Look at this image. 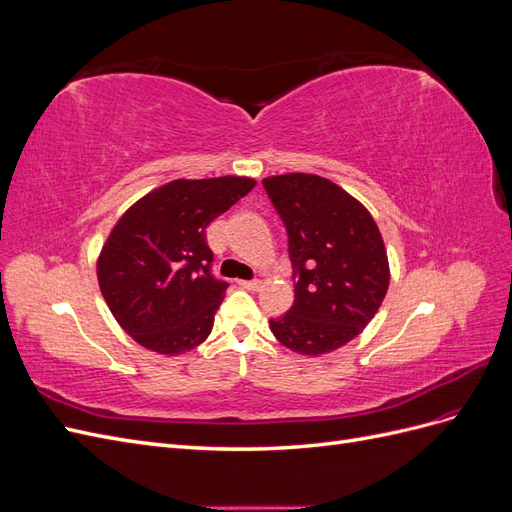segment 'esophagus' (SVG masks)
<instances>
[{
	"label": "esophagus",
	"instance_id": "34e87169",
	"mask_svg": "<svg viewBox=\"0 0 512 512\" xmlns=\"http://www.w3.org/2000/svg\"><path fill=\"white\" fill-rule=\"evenodd\" d=\"M239 286H243L245 290H258L260 288V280H245V282H239Z\"/></svg>",
	"mask_w": 512,
	"mask_h": 512
}]
</instances>
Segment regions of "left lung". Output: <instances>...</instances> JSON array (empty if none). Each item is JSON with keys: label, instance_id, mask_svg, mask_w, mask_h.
Here are the masks:
<instances>
[{"label": "left lung", "instance_id": "1", "mask_svg": "<svg viewBox=\"0 0 512 512\" xmlns=\"http://www.w3.org/2000/svg\"><path fill=\"white\" fill-rule=\"evenodd\" d=\"M284 222L294 303L271 331L286 348L318 356L359 335L389 290V260L369 211L333 181L290 173L262 179Z\"/></svg>", "mask_w": 512, "mask_h": 512}]
</instances>
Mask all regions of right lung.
<instances>
[{
    "instance_id": "obj_1",
    "label": "right lung",
    "mask_w": 512,
    "mask_h": 512,
    "mask_svg": "<svg viewBox=\"0 0 512 512\" xmlns=\"http://www.w3.org/2000/svg\"><path fill=\"white\" fill-rule=\"evenodd\" d=\"M254 185L247 177L177 179L123 213L98 258V282L134 342L173 356L209 337L228 284L213 275L207 228Z\"/></svg>"
}]
</instances>
